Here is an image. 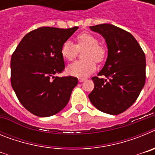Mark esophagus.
<instances>
[{
	"mask_svg": "<svg viewBox=\"0 0 155 155\" xmlns=\"http://www.w3.org/2000/svg\"><path fill=\"white\" fill-rule=\"evenodd\" d=\"M78 81H79V82H83L85 81V78H79Z\"/></svg>",
	"mask_w": 155,
	"mask_h": 155,
	"instance_id": "1",
	"label": "esophagus"
}]
</instances>
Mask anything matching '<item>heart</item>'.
I'll list each match as a JSON object with an SVG mask.
<instances>
[{"instance_id":"obj_1","label":"heart","mask_w":155,"mask_h":155,"mask_svg":"<svg viewBox=\"0 0 155 155\" xmlns=\"http://www.w3.org/2000/svg\"><path fill=\"white\" fill-rule=\"evenodd\" d=\"M76 41V45L70 40L65 41L61 46V55L67 61H72L78 55V50L85 48L83 53V57L85 59L75 61L68 68V72L72 76L84 78L96 69L94 60L98 63L104 61L106 50L98 43L96 37L87 32L77 35Z\"/></svg>"}]
</instances>
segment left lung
<instances>
[{
	"label": "left lung",
	"mask_w": 155,
	"mask_h": 155,
	"mask_svg": "<svg viewBox=\"0 0 155 155\" xmlns=\"http://www.w3.org/2000/svg\"><path fill=\"white\" fill-rule=\"evenodd\" d=\"M105 38L108 57L94 87L88 94L91 103L103 113L118 115L135 102L144 86L146 60L140 46L130 32L111 24L90 27Z\"/></svg>",
	"instance_id": "obj_1"
}]
</instances>
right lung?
Returning a JSON list of instances; mask_svg holds the SVG:
<instances>
[{
    "label": "right lung",
    "mask_w": 155,
    "mask_h": 155,
    "mask_svg": "<svg viewBox=\"0 0 155 155\" xmlns=\"http://www.w3.org/2000/svg\"><path fill=\"white\" fill-rule=\"evenodd\" d=\"M78 27H40L23 37L11 59V83L19 102L39 117L57 114L68 103L78 80L55 77L65 68L61 46Z\"/></svg>",
    "instance_id": "right-lung-1"
}]
</instances>
